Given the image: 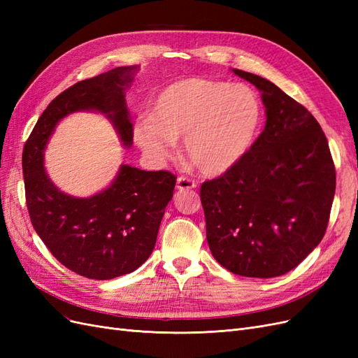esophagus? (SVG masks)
Wrapping results in <instances>:
<instances>
[{"instance_id":"34e87169","label":"esophagus","mask_w":358,"mask_h":358,"mask_svg":"<svg viewBox=\"0 0 358 358\" xmlns=\"http://www.w3.org/2000/svg\"><path fill=\"white\" fill-rule=\"evenodd\" d=\"M197 187V183H196V180H192V179H189V178H187V176H179L178 178V180H176V188L178 189H192V188H196Z\"/></svg>"}]
</instances>
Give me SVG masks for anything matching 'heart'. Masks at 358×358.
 <instances>
[{"label":"heart","mask_w":358,"mask_h":358,"mask_svg":"<svg viewBox=\"0 0 358 358\" xmlns=\"http://www.w3.org/2000/svg\"><path fill=\"white\" fill-rule=\"evenodd\" d=\"M263 119L262 99L251 86L194 76L157 95L150 117L137 122L134 138L158 159L170 155L173 140L183 138L192 164L206 176H220L248 155Z\"/></svg>","instance_id":"obj_1"}]
</instances>
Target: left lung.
Returning <instances> with one entry per match:
<instances>
[{"mask_svg": "<svg viewBox=\"0 0 358 358\" xmlns=\"http://www.w3.org/2000/svg\"><path fill=\"white\" fill-rule=\"evenodd\" d=\"M262 91L266 127L248 155L206 180L200 199L210 252L248 278H275L299 266L327 230L336 170L315 117L275 83L233 70Z\"/></svg>", "mask_w": 358, "mask_h": 358, "instance_id": "left-lung-1", "label": "left lung"}]
</instances>
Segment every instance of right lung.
Listing matches in <instances>:
<instances>
[{
    "label": "right lung",
    "mask_w": 358,
    "mask_h": 358,
    "mask_svg": "<svg viewBox=\"0 0 358 358\" xmlns=\"http://www.w3.org/2000/svg\"><path fill=\"white\" fill-rule=\"evenodd\" d=\"M138 66L117 67L80 80L61 92L41 113L22 154L27 208L32 227L50 254L80 276L106 280L134 272L152 254L176 176L121 166L109 188L88 199L59 191L43 167V152L62 117L96 110L113 122L125 146L133 143V124L125 90Z\"/></svg>",
    "instance_id": "add662e5"
}]
</instances>
